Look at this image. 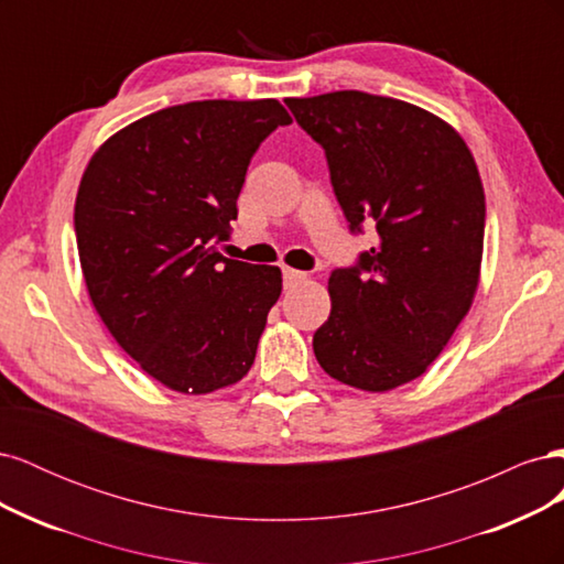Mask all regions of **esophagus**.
Segmentation results:
<instances>
[{
	"instance_id": "esophagus-1",
	"label": "esophagus",
	"mask_w": 564,
	"mask_h": 564,
	"mask_svg": "<svg viewBox=\"0 0 564 564\" xmlns=\"http://www.w3.org/2000/svg\"><path fill=\"white\" fill-rule=\"evenodd\" d=\"M308 280V275L301 270H294V268H284V286H296L301 282Z\"/></svg>"
}]
</instances>
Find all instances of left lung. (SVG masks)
<instances>
[{"label": "left lung", "instance_id": "obj_1", "mask_svg": "<svg viewBox=\"0 0 564 564\" xmlns=\"http://www.w3.org/2000/svg\"><path fill=\"white\" fill-rule=\"evenodd\" d=\"M327 155L350 230L379 245L329 278L332 313L313 336L332 379L386 392L429 371L470 311L485 245V187L445 119L398 98L332 91L286 98Z\"/></svg>", "mask_w": 564, "mask_h": 564}]
</instances>
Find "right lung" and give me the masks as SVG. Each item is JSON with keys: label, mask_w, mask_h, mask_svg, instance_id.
Segmentation results:
<instances>
[{"label": "right lung", "mask_w": 564, "mask_h": 564, "mask_svg": "<svg viewBox=\"0 0 564 564\" xmlns=\"http://www.w3.org/2000/svg\"><path fill=\"white\" fill-rule=\"evenodd\" d=\"M292 117L275 98L193 100L135 119L84 169L75 232L87 292L139 367L183 395L247 377L278 265L216 251L253 152Z\"/></svg>", "instance_id": "right-lung-1"}]
</instances>
